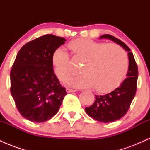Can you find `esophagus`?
<instances>
[{"label":"esophagus","instance_id":"obj_1","mask_svg":"<svg viewBox=\"0 0 150 150\" xmlns=\"http://www.w3.org/2000/svg\"><path fill=\"white\" fill-rule=\"evenodd\" d=\"M77 90L75 89H70V88H66V92L67 93H70V92H76Z\"/></svg>","mask_w":150,"mask_h":150}]
</instances>
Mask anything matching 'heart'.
I'll use <instances>...</instances> for the list:
<instances>
[{"label":"heart","instance_id":"heart-1","mask_svg":"<svg viewBox=\"0 0 150 150\" xmlns=\"http://www.w3.org/2000/svg\"><path fill=\"white\" fill-rule=\"evenodd\" d=\"M70 56L82 61V74L72 77L70 86L91 87L99 93H106L118 87L128 71V58L124 49L115 43L99 42L89 39H74L68 44ZM56 76L66 82L71 75L70 57L65 50L58 48L51 56Z\"/></svg>","mask_w":150,"mask_h":150}]
</instances>
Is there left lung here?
<instances>
[{"label": "left lung", "instance_id": "1", "mask_svg": "<svg viewBox=\"0 0 150 150\" xmlns=\"http://www.w3.org/2000/svg\"><path fill=\"white\" fill-rule=\"evenodd\" d=\"M106 38L119 44L128 51L129 67L127 77L119 87L105 95H95L96 100L92 106L85 108L89 116L102 123H109L124 116L130 108L137 90L138 69L130 49L120 39L110 34H104Z\"/></svg>", "mask_w": 150, "mask_h": 150}]
</instances>
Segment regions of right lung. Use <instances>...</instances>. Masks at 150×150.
Returning <instances> with one entry per match:
<instances>
[{
    "instance_id": "obj_1",
    "label": "right lung",
    "mask_w": 150,
    "mask_h": 150,
    "mask_svg": "<svg viewBox=\"0 0 150 150\" xmlns=\"http://www.w3.org/2000/svg\"><path fill=\"white\" fill-rule=\"evenodd\" d=\"M45 34L20 49L10 70V92L24 118L42 123L57 113L67 94L55 75L51 56L65 42Z\"/></svg>"
}]
</instances>
